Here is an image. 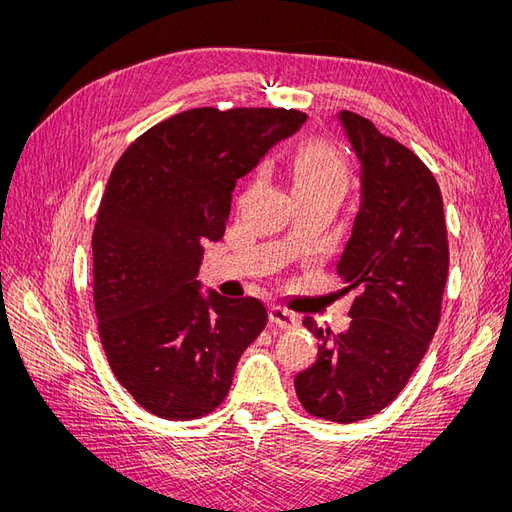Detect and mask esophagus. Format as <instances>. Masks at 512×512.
<instances>
[{
  "label": "esophagus",
  "mask_w": 512,
  "mask_h": 512,
  "mask_svg": "<svg viewBox=\"0 0 512 512\" xmlns=\"http://www.w3.org/2000/svg\"><path fill=\"white\" fill-rule=\"evenodd\" d=\"M269 320H271L273 327L284 329V331H290V329H294L299 324V318L294 316L292 312H288V309H284L282 305H271Z\"/></svg>",
  "instance_id": "obj_1"
}]
</instances>
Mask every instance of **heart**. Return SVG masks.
<instances>
[{"label": "heart", "mask_w": 512, "mask_h": 512, "mask_svg": "<svg viewBox=\"0 0 512 512\" xmlns=\"http://www.w3.org/2000/svg\"><path fill=\"white\" fill-rule=\"evenodd\" d=\"M348 183V162L331 143L309 141L301 145L292 160V188L299 200H327L337 207L346 196Z\"/></svg>", "instance_id": "obj_1"}]
</instances>
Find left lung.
Instances as JSON below:
<instances>
[{"label": "left lung", "mask_w": 512, "mask_h": 512, "mask_svg": "<svg viewBox=\"0 0 512 512\" xmlns=\"http://www.w3.org/2000/svg\"><path fill=\"white\" fill-rule=\"evenodd\" d=\"M339 121L361 162V207L337 273L356 290L346 333L320 329L316 363L294 378L305 412L356 423L404 391L425 356L442 312L448 239L442 194L421 158L369 119Z\"/></svg>", "instance_id": "obj_1"}]
</instances>
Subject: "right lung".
Masks as SVG:
<instances>
[{
    "label": "right lung",
    "instance_id": "right-lung-1",
    "mask_svg": "<svg viewBox=\"0 0 512 512\" xmlns=\"http://www.w3.org/2000/svg\"><path fill=\"white\" fill-rule=\"evenodd\" d=\"M305 119L294 108H192L117 160L91 237L94 307L108 365L147 412H213L267 327L258 299H203L196 275L203 243L224 237L237 179Z\"/></svg>",
    "mask_w": 512,
    "mask_h": 512
}]
</instances>
